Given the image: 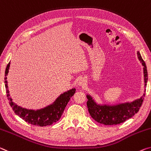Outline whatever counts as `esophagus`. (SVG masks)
Returning <instances> with one entry per match:
<instances>
[{"label": "esophagus", "mask_w": 151, "mask_h": 151, "mask_svg": "<svg viewBox=\"0 0 151 151\" xmlns=\"http://www.w3.org/2000/svg\"><path fill=\"white\" fill-rule=\"evenodd\" d=\"M78 84L80 86H85V85L86 84V81L83 78L80 79V80L78 81Z\"/></svg>", "instance_id": "34e87169"}]
</instances>
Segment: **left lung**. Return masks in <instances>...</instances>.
<instances>
[{
  "mask_svg": "<svg viewBox=\"0 0 151 151\" xmlns=\"http://www.w3.org/2000/svg\"><path fill=\"white\" fill-rule=\"evenodd\" d=\"M138 58L143 66L145 87H147L148 81L147 69L145 61L139 51L137 52ZM146 89H145V92ZM87 106L89 113L93 120L104 125H115L124 122L132 117L139 110L145 96V93L141 97L131 102H125L116 105L98 104L92 97L87 95Z\"/></svg>",
  "mask_w": 151,
  "mask_h": 151,
  "instance_id": "obj_1",
  "label": "left lung"
}]
</instances>
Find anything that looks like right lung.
<instances>
[{
  "label": "right lung",
  "mask_w": 151,
  "mask_h": 151,
  "mask_svg": "<svg viewBox=\"0 0 151 151\" xmlns=\"http://www.w3.org/2000/svg\"><path fill=\"white\" fill-rule=\"evenodd\" d=\"M10 64L11 63L9 62L5 70L4 83H5L6 96L9 100L10 105L13 108L14 113L25 122L39 127H46L48 125H51L60 119L67 104L76 92V88H72L71 90L61 93L53 104L41 109L35 110L22 108L13 102L12 98L10 97L8 83H7L8 82L6 80V76L9 73Z\"/></svg>",
  "instance_id": "1"
}]
</instances>
